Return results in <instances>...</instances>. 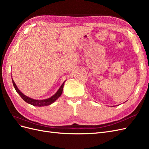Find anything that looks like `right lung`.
Wrapping results in <instances>:
<instances>
[{
	"instance_id": "obj_1",
	"label": "right lung",
	"mask_w": 149,
	"mask_h": 149,
	"mask_svg": "<svg viewBox=\"0 0 149 149\" xmlns=\"http://www.w3.org/2000/svg\"><path fill=\"white\" fill-rule=\"evenodd\" d=\"M12 80V83H13V87H14L15 89L16 90L17 93L19 94L20 97L22 99H23V100L26 102H27V103L30 104L32 105V106H38V107L50 105L51 104H52V103L55 102L57 100V99L61 95L62 92H63V86H64V84L66 81H65L63 83L61 86L60 87L59 89L58 90L57 92L55 94H54L53 96H52V97H49L48 99H46V100H34V99H32V98L25 96V94L22 93L19 89V88H18L16 84L15 83L14 81H13V79Z\"/></svg>"
}]
</instances>
